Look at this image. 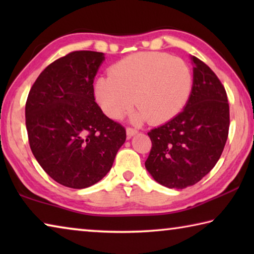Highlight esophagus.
I'll return each mask as SVG.
<instances>
[{
	"mask_svg": "<svg viewBox=\"0 0 254 254\" xmlns=\"http://www.w3.org/2000/svg\"><path fill=\"white\" fill-rule=\"evenodd\" d=\"M135 133H137V130L135 127H127V137H131L135 134Z\"/></svg>",
	"mask_w": 254,
	"mask_h": 254,
	"instance_id": "1",
	"label": "esophagus"
}]
</instances>
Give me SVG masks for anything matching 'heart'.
Wrapping results in <instances>:
<instances>
[{
	"mask_svg": "<svg viewBox=\"0 0 254 254\" xmlns=\"http://www.w3.org/2000/svg\"><path fill=\"white\" fill-rule=\"evenodd\" d=\"M191 85V71L183 59L144 51L114 64L110 76L97 80L95 92L107 117L120 119L135 102V120L161 123L185 106Z\"/></svg>",
	"mask_w": 254,
	"mask_h": 254,
	"instance_id": "obj_1",
	"label": "heart"
}]
</instances>
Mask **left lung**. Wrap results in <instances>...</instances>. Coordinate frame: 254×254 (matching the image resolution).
I'll list each match as a JSON object with an SVG mask.
<instances>
[{"mask_svg": "<svg viewBox=\"0 0 254 254\" xmlns=\"http://www.w3.org/2000/svg\"><path fill=\"white\" fill-rule=\"evenodd\" d=\"M191 94L185 109L163 126L148 132L151 150L145 168L168 188L192 186L214 168L224 150L230 106L224 86L195 56Z\"/></svg>", "mask_w": 254, "mask_h": 254, "instance_id": "1", "label": "left lung"}]
</instances>
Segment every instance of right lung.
I'll return each instance as SVG.
<instances>
[{
  "mask_svg": "<svg viewBox=\"0 0 254 254\" xmlns=\"http://www.w3.org/2000/svg\"><path fill=\"white\" fill-rule=\"evenodd\" d=\"M103 60V53L72 51L47 66L29 92L30 148L63 186L81 189L100 182L127 139L126 127L95 102L93 83Z\"/></svg>",
  "mask_w": 254,
  "mask_h": 254,
  "instance_id": "1",
  "label": "right lung"
}]
</instances>
